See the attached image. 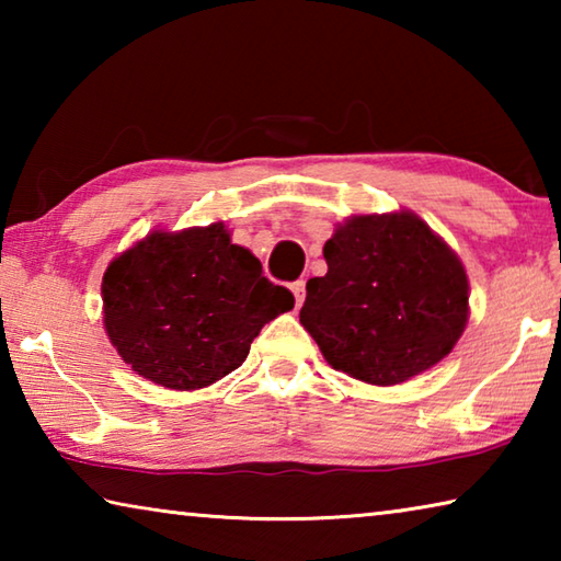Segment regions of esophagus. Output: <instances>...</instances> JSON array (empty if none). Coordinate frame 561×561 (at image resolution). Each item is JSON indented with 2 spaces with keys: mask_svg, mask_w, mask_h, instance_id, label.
Wrapping results in <instances>:
<instances>
[{
  "mask_svg": "<svg viewBox=\"0 0 561 561\" xmlns=\"http://www.w3.org/2000/svg\"><path fill=\"white\" fill-rule=\"evenodd\" d=\"M291 294H294V301H297V307H301L304 297H307V282H304V279L294 282L291 284Z\"/></svg>",
  "mask_w": 561,
  "mask_h": 561,
  "instance_id": "1",
  "label": "esophagus"
}]
</instances>
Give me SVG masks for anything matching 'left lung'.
Segmentation results:
<instances>
[{"label":"left lung","mask_w":561,"mask_h":561,"mask_svg":"<svg viewBox=\"0 0 561 561\" xmlns=\"http://www.w3.org/2000/svg\"><path fill=\"white\" fill-rule=\"evenodd\" d=\"M324 260L329 272L307 282L299 321L336 371L396 386L458 344L468 274L411 210L348 217L327 240Z\"/></svg>","instance_id":"8db88e82"}]
</instances>
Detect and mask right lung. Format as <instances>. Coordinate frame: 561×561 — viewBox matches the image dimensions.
Returning a JSON list of instances; mask_svg holds the SVG:
<instances>
[{
  "instance_id": "1",
  "label": "right lung",
  "mask_w": 561,
  "mask_h": 561,
  "mask_svg": "<svg viewBox=\"0 0 561 561\" xmlns=\"http://www.w3.org/2000/svg\"><path fill=\"white\" fill-rule=\"evenodd\" d=\"M103 327L138 376L197 391L232 374L264 324L294 307L222 222L156 230L108 264Z\"/></svg>"
}]
</instances>
